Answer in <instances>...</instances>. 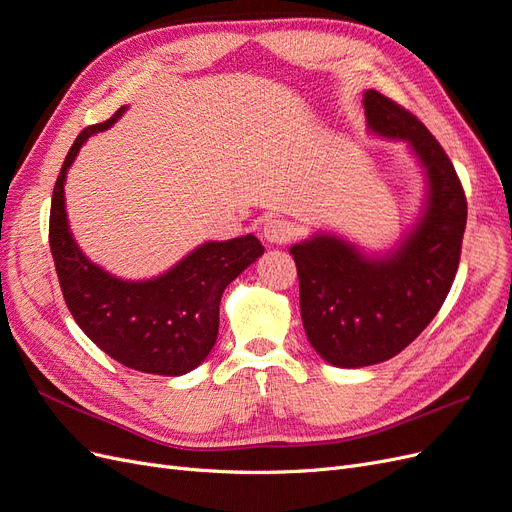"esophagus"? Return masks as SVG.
<instances>
[{
  "label": "esophagus",
  "mask_w": 512,
  "mask_h": 512,
  "mask_svg": "<svg viewBox=\"0 0 512 512\" xmlns=\"http://www.w3.org/2000/svg\"><path fill=\"white\" fill-rule=\"evenodd\" d=\"M292 235L294 230L286 220H271L262 228V237H265L269 245H284L292 239Z\"/></svg>",
  "instance_id": "1"
}]
</instances>
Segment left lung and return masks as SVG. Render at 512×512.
<instances>
[{
	"label": "left lung",
	"instance_id": "obj_1",
	"mask_svg": "<svg viewBox=\"0 0 512 512\" xmlns=\"http://www.w3.org/2000/svg\"><path fill=\"white\" fill-rule=\"evenodd\" d=\"M363 106L371 136L408 145L425 198L386 252H367L327 230L290 247L305 335L324 361L344 369L389 361L423 333L453 286L468 220L455 168L423 123L374 89Z\"/></svg>",
	"mask_w": 512,
	"mask_h": 512
}]
</instances>
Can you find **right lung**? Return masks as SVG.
Instances as JSON below:
<instances>
[{
  "instance_id": "right-lung-1",
  "label": "right lung",
  "mask_w": 512,
  "mask_h": 512,
  "mask_svg": "<svg viewBox=\"0 0 512 512\" xmlns=\"http://www.w3.org/2000/svg\"><path fill=\"white\" fill-rule=\"evenodd\" d=\"M126 111L121 106L108 121L85 128L70 147L51 200V254L70 314L91 342L130 369L175 378L207 359L218 339L226 286L265 247L254 235L205 241L149 280H121L91 262L70 230L64 185L87 138L115 126Z\"/></svg>"
}]
</instances>
